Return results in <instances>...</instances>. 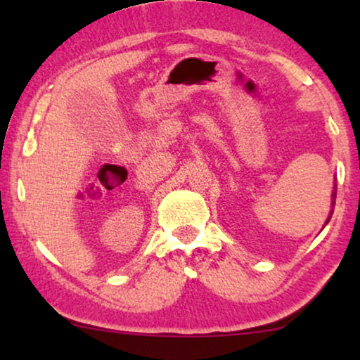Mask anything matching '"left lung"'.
Returning <instances> with one entry per match:
<instances>
[{
    "label": "left lung",
    "mask_w": 360,
    "mask_h": 360,
    "mask_svg": "<svg viewBox=\"0 0 360 360\" xmlns=\"http://www.w3.org/2000/svg\"><path fill=\"white\" fill-rule=\"evenodd\" d=\"M333 196H336V195H334V193H333ZM328 221H329V218H328ZM328 221H326V223H328Z\"/></svg>",
    "instance_id": "obj_1"
}]
</instances>
